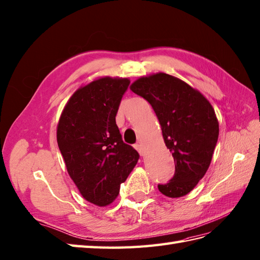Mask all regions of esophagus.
<instances>
[{"label": "esophagus", "instance_id": "34e87169", "mask_svg": "<svg viewBox=\"0 0 260 260\" xmlns=\"http://www.w3.org/2000/svg\"><path fill=\"white\" fill-rule=\"evenodd\" d=\"M135 148L138 153H140L141 156H144V149H143V146L141 144H135Z\"/></svg>", "mask_w": 260, "mask_h": 260}]
</instances>
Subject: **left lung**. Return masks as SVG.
Returning <instances> with one entry per match:
<instances>
[{
    "label": "left lung",
    "instance_id": "left-lung-1",
    "mask_svg": "<svg viewBox=\"0 0 260 260\" xmlns=\"http://www.w3.org/2000/svg\"><path fill=\"white\" fill-rule=\"evenodd\" d=\"M131 89L152 105L174 157V176L158 184L159 191L171 198L187 195L206 174L218 140L213 106L197 89L165 73L140 77Z\"/></svg>",
    "mask_w": 260,
    "mask_h": 260
}]
</instances>
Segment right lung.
<instances>
[{
  "instance_id": "obj_1",
  "label": "right lung",
  "mask_w": 260,
  "mask_h": 260,
  "mask_svg": "<svg viewBox=\"0 0 260 260\" xmlns=\"http://www.w3.org/2000/svg\"><path fill=\"white\" fill-rule=\"evenodd\" d=\"M128 85V78L106 76L78 88L57 124V144L69 175L82 196L101 207L115 201L140 158L123 142L115 120Z\"/></svg>"
}]
</instances>
